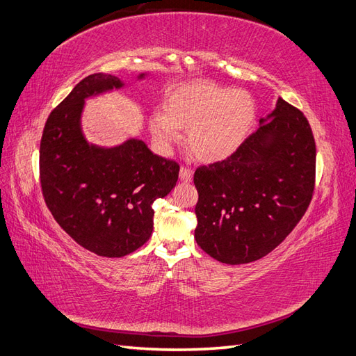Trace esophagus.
I'll return each mask as SVG.
<instances>
[{"label": "esophagus", "instance_id": "esophagus-1", "mask_svg": "<svg viewBox=\"0 0 356 356\" xmlns=\"http://www.w3.org/2000/svg\"><path fill=\"white\" fill-rule=\"evenodd\" d=\"M192 178H193V172L191 169H187V168L179 169V179L181 181H184V183H191Z\"/></svg>", "mask_w": 356, "mask_h": 356}]
</instances>
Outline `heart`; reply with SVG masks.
Listing matches in <instances>:
<instances>
[{
  "instance_id": "heart-1",
  "label": "heart",
  "mask_w": 356,
  "mask_h": 356,
  "mask_svg": "<svg viewBox=\"0 0 356 356\" xmlns=\"http://www.w3.org/2000/svg\"><path fill=\"white\" fill-rule=\"evenodd\" d=\"M164 113L149 118L156 146L169 151L187 129V145L205 163L225 161L239 151L254 128L257 105L248 91L207 81L173 86L165 94Z\"/></svg>"
}]
</instances>
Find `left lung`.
Instances as JSON below:
<instances>
[{
	"label": "left lung",
	"mask_w": 356,
	"mask_h": 356,
	"mask_svg": "<svg viewBox=\"0 0 356 356\" xmlns=\"http://www.w3.org/2000/svg\"><path fill=\"white\" fill-rule=\"evenodd\" d=\"M315 155L309 122L279 97L238 152L196 169V243L228 265L254 262L271 252L312 200Z\"/></svg>",
	"instance_id": "obj_1"
}]
</instances>
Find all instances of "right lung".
Segmentation results:
<instances>
[{
	"instance_id": "add662e5",
	"label": "right lung",
	"mask_w": 356,
	"mask_h": 356,
	"mask_svg": "<svg viewBox=\"0 0 356 356\" xmlns=\"http://www.w3.org/2000/svg\"><path fill=\"white\" fill-rule=\"evenodd\" d=\"M123 86L113 74L85 77L47 118L39 147L47 207L81 247L104 257H123L149 241L152 204L172 192L179 172L175 161L155 155L140 138L113 147L85 138V100Z\"/></svg>"
}]
</instances>
